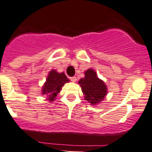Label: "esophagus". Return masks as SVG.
Returning <instances> with one entry per match:
<instances>
[{
  "label": "esophagus",
  "mask_w": 152,
  "mask_h": 152,
  "mask_svg": "<svg viewBox=\"0 0 152 152\" xmlns=\"http://www.w3.org/2000/svg\"><path fill=\"white\" fill-rule=\"evenodd\" d=\"M69 79L73 82V83H75L76 81V76H73V77H69Z\"/></svg>",
  "instance_id": "1"
}]
</instances>
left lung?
<instances>
[{"label":"left lung","instance_id":"1","mask_svg":"<svg viewBox=\"0 0 152 152\" xmlns=\"http://www.w3.org/2000/svg\"><path fill=\"white\" fill-rule=\"evenodd\" d=\"M85 77L79 81L85 100L92 105L99 103L107 94V88L103 81L98 79L96 72L92 69L85 72Z\"/></svg>","mask_w":152,"mask_h":152}]
</instances>
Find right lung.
<instances>
[{"label": "right lung", "instance_id": "obj_1", "mask_svg": "<svg viewBox=\"0 0 152 152\" xmlns=\"http://www.w3.org/2000/svg\"><path fill=\"white\" fill-rule=\"evenodd\" d=\"M69 82L66 75L64 73H59L52 69L49 72L46 82L42 88V94H46L49 101H53L55 97L60 93L62 86Z\"/></svg>", "mask_w": 152, "mask_h": 152}]
</instances>
